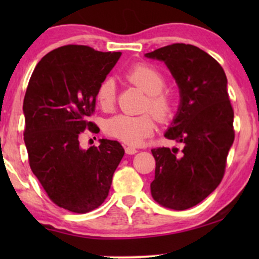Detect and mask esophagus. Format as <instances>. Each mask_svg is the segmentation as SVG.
<instances>
[{
  "mask_svg": "<svg viewBox=\"0 0 259 259\" xmlns=\"http://www.w3.org/2000/svg\"><path fill=\"white\" fill-rule=\"evenodd\" d=\"M125 152H126V154H136L138 151L132 146H127V147H125Z\"/></svg>",
  "mask_w": 259,
  "mask_h": 259,
  "instance_id": "1",
  "label": "esophagus"
}]
</instances>
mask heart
Returning a JSON list of instances; mask_svg holds the SVG:
<instances>
[{"label":"heart","mask_w":259,"mask_h":259,"mask_svg":"<svg viewBox=\"0 0 259 259\" xmlns=\"http://www.w3.org/2000/svg\"><path fill=\"white\" fill-rule=\"evenodd\" d=\"M125 77L128 82L147 94L145 109H148L161 122L168 121L172 118L175 104L172 98L162 92L165 88V79L158 69L141 63L127 70ZM95 99L104 111H112L116 101L114 80L111 77L102 80L97 88ZM154 131V118L150 113L141 115L119 114L105 122L106 134L131 146L143 144L145 139L153 136Z\"/></svg>","instance_id":"b5f03b06"}]
</instances>
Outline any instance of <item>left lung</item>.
Listing matches in <instances>:
<instances>
[{"label": "left lung", "instance_id": "1", "mask_svg": "<svg viewBox=\"0 0 259 259\" xmlns=\"http://www.w3.org/2000/svg\"><path fill=\"white\" fill-rule=\"evenodd\" d=\"M164 61L179 87L180 105L165 138L179 148L152 150L153 199L172 210H186L213 192L224 177L235 139L233 109L222 66L192 45L173 44L145 54Z\"/></svg>", "mask_w": 259, "mask_h": 259}]
</instances>
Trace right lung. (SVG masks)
<instances>
[{"mask_svg": "<svg viewBox=\"0 0 259 259\" xmlns=\"http://www.w3.org/2000/svg\"><path fill=\"white\" fill-rule=\"evenodd\" d=\"M120 52H99L68 45L46 54L35 67L23 100L24 144L31 171L49 199L75 213L100 206L125 150L115 140L100 139L99 147H80L84 130L97 133L88 120L95 93Z\"/></svg>", "mask_w": 259, "mask_h": 259, "instance_id": "right-lung-1", "label": "right lung"}]
</instances>
